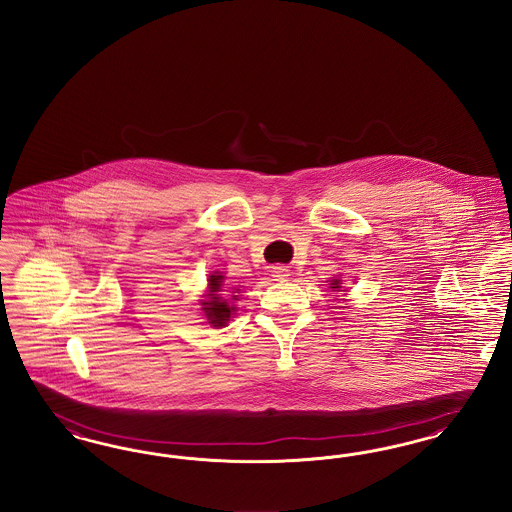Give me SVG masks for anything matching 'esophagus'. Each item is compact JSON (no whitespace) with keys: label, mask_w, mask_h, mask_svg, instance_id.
<instances>
[{"label":"esophagus","mask_w":512,"mask_h":512,"mask_svg":"<svg viewBox=\"0 0 512 512\" xmlns=\"http://www.w3.org/2000/svg\"><path fill=\"white\" fill-rule=\"evenodd\" d=\"M290 269L285 266H273L271 267V277L275 281H287L289 279Z\"/></svg>","instance_id":"esophagus-1"}]
</instances>
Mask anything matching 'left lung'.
<instances>
[{
  "mask_svg": "<svg viewBox=\"0 0 512 512\" xmlns=\"http://www.w3.org/2000/svg\"><path fill=\"white\" fill-rule=\"evenodd\" d=\"M340 285H342V283H340V279H333V283H331V289L340 290Z\"/></svg>",
  "mask_w": 512,
  "mask_h": 512,
  "instance_id": "left-lung-1",
  "label": "left lung"
}]
</instances>
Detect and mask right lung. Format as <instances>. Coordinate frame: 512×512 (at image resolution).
Returning a JSON list of instances; mask_svg holds the SVG:
<instances>
[{"label": "right lung", "instance_id": "add662e5", "mask_svg": "<svg viewBox=\"0 0 512 512\" xmlns=\"http://www.w3.org/2000/svg\"><path fill=\"white\" fill-rule=\"evenodd\" d=\"M223 275H220L218 271H214L208 279V289L210 294H206L208 298L206 300H200V306H202V312L206 315L208 323L214 325V327H225L227 321L231 319V315L237 312L235 304L231 300H239L237 294H233L231 298H225L222 292Z\"/></svg>", "mask_w": 512, "mask_h": 512}]
</instances>
